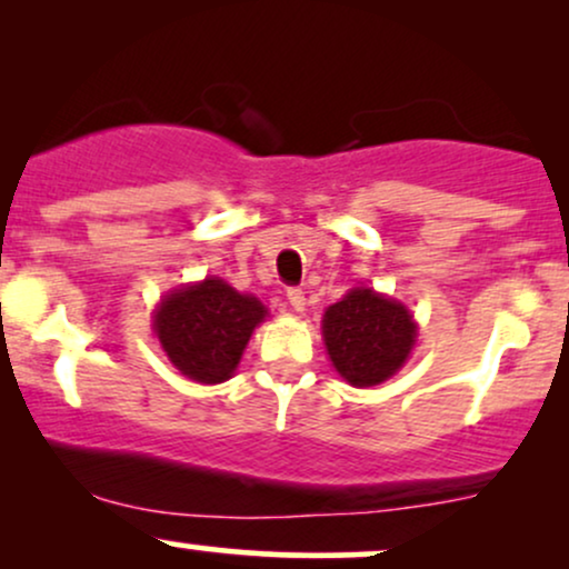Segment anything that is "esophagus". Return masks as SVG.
I'll use <instances>...</instances> for the list:
<instances>
[{"instance_id":"esophagus-1","label":"esophagus","mask_w":569,"mask_h":569,"mask_svg":"<svg viewBox=\"0 0 569 569\" xmlns=\"http://www.w3.org/2000/svg\"><path fill=\"white\" fill-rule=\"evenodd\" d=\"M286 299H289V305H291L293 312H305L307 299H305V291L302 289H289V291H286Z\"/></svg>"}]
</instances>
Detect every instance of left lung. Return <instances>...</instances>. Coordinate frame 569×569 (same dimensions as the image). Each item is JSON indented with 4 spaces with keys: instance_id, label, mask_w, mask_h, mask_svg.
Masks as SVG:
<instances>
[{
    "instance_id": "obj_1",
    "label": "left lung",
    "mask_w": 569,
    "mask_h": 569,
    "mask_svg": "<svg viewBox=\"0 0 569 569\" xmlns=\"http://www.w3.org/2000/svg\"><path fill=\"white\" fill-rule=\"evenodd\" d=\"M417 339L411 312L371 289H350L323 312V342L331 363L352 388H371L407 363Z\"/></svg>"
}]
</instances>
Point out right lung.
Instances as JSON below:
<instances>
[{
  "mask_svg": "<svg viewBox=\"0 0 569 569\" xmlns=\"http://www.w3.org/2000/svg\"><path fill=\"white\" fill-rule=\"evenodd\" d=\"M267 307L251 293L234 291L221 278L173 289L154 310L158 335L168 361L202 385L230 380L253 329Z\"/></svg>",
  "mask_w": 569,
  "mask_h": 569,
  "instance_id": "add662e5",
  "label": "right lung"
}]
</instances>
